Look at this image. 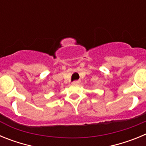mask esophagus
<instances>
[{"instance_id": "1", "label": "esophagus", "mask_w": 146, "mask_h": 146, "mask_svg": "<svg viewBox=\"0 0 146 146\" xmlns=\"http://www.w3.org/2000/svg\"><path fill=\"white\" fill-rule=\"evenodd\" d=\"M80 82V80H74L72 82V84H74V85H77V84H79Z\"/></svg>"}]
</instances>
